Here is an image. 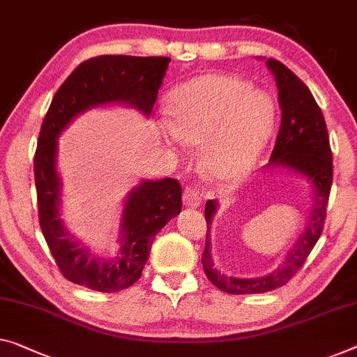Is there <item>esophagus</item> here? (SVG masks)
Masks as SVG:
<instances>
[{
  "mask_svg": "<svg viewBox=\"0 0 357 357\" xmlns=\"http://www.w3.org/2000/svg\"><path fill=\"white\" fill-rule=\"evenodd\" d=\"M202 201V196L199 193V190L195 188V186L191 185H186L185 186V191H183V202L188 207H197L201 204Z\"/></svg>",
  "mask_w": 357,
  "mask_h": 357,
  "instance_id": "obj_1",
  "label": "esophagus"
}]
</instances>
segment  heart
Listing matches in <instances>:
<instances>
[{
    "instance_id": "obj_1",
    "label": "heart",
    "mask_w": 357,
    "mask_h": 357,
    "mask_svg": "<svg viewBox=\"0 0 357 357\" xmlns=\"http://www.w3.org/2000/svg\"><path fill=\"white\" fill-rule=\"evenodd\" d=\"M166 124L180 144L202 146V169L220 182L244 177L259 160L274 123L266 94L231 75L207 73L175 87Z\"/></svg>"
}]
</instances>
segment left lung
I'll list each match as a JSON object with an SVG mask.
<instances>
[{
	"label": "left lung",
	"instance_id": "obj_1",
	"mask_svg": "<svg viewBox=\"0 0 357 357\" xmlns=\"http://www.w3.org/2000/svg\"><path fill=\"white\" fill-rule=\"evenodd\" d=\"M266 65L276 78L279 105L282 109L281 126L271 153V162L284 164L300 174H305L316 190V202L305 234L295 243L286 261L265 278L238 279L218 273L211 259L209 236H206V248L201 259L206 276L217 289L234 295L270 292L282 287L298 273L324 229L333 178L332 150L324 114L308 86L279 60L268 59ZM215 201L211 199L206 202L204 215L207 228L215 213Z\"/></svg>",
	"mask_w": 357,
	"mask_h": 357
}]
</instances>
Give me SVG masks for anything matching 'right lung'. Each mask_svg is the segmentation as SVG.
<instances>
[{
  "label": "right lung",
  "instance_id": "add662e5",
  "mask_svg": "<svg viewBox=\"0 0 357 357\" xmlns=\"http://www.w3.org/2000/svg\"><path fill=\"white\" fill-rule=\"evenodd\" d=\"M169 62V57L87 59L59 87L43 119L33 158L38 218L59 271L71 282L112 294L139 281L155 234L182 211V185L177 178H162L135 188L126 202L121 252L112 260H96L68 238L59 218L57 135L76 114L100 103L126 102L151 113Z\"/></svg>",
  "mask_w": 357,
  "mask_h": 357
}]
</instances>
